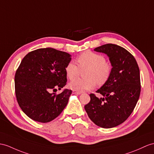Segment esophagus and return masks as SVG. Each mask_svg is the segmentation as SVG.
Returning a JSON list of instances; mask_svg holds the SVG:
<instances>
[{
  "label": "esophagus",
  "mask_w": 154,
  "mask_h": 154,
  "mask_svg": "<svg viewBox=\"0 0 154 154\" xmlns=\"http://www.w3.org/2000/svg\"><path fill=\"white\" fill-rule=\"evenodd\" d=\"M72 93H74V94H76V95H80L82 93H81V92H79V91H75V90H73Z\"/></svg>",
  "instance_id": "1"
}]
</instances>
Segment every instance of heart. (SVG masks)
Masks as SVG:
<instances>
[{"instance_id": "1", "label": "heart", "mask_w": 154, "mask_h": 154, "mask_svg": "<svg viewBox=\"0 0 154 154\" xmlns=\"http://www.w3.org/2000/svg\"><path fill=\"white\" fill-rule=\"evenodd\" d=\"M78 65L71 61L65 67V73L70 80L79 75L80 69L88 68L85 79H77L70 82L69 87L75 91L82 92L95 88L97 82L101 85L105 83L111 72V65L103 55L91 51H86L78 57Z\"/></svg>"}]
</instances>
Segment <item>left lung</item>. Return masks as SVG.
Returning <instances> with one entry per match:
<instances>
[{"mask_svg": "<svg viewBox=\"0 0 154 154\" xmlns=\"http://www.w3.org/2000/svg\"><path fill=\"white\" fill-rule=\"evenodd\" d=\"M94 50L108 56L112 69L108 80L96 91L103 98L91 93L84 108L95 124L112 128L124 122L136 106L141 89L140 70L133 55L118 45L104 44Z\"/></svg>", "mask_w": 154, "mask_h": 154, "instance_id": "left-lung-1", "label": "left lung"}]
</instances>
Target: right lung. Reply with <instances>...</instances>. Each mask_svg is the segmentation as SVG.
I'll list each match as a JSON object with an SVG mask.
<instances>
[{
  "label": "right lung",
  "instance_id": "right-lung-1",
  "mask_svg": "<svg viewBox=\"0 0 154 154\" xmlns=\"http://www.w3.org/2000/svg\"><path fill=\"white\" fill-rule=\"evenodd\" d=\"M70 55L51 48L32 51L22 59L15 74V92L21 110L36 122L47 123L61 113L72 90L54 92L66 84L65 67Z\"/></svg>",
  "mask_w": 154,
  "mask_h": 154
}]
</instances>
